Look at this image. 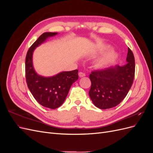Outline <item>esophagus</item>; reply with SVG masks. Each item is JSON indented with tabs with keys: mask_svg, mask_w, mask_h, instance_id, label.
Wrapping results in <instances>:
<instances>
[{
	"mask_svg": "<svg viewBox=\"0 0 153 153\" xmlns=\"http://www.w3.org/2000/svg\"><path fill=\"white\" fill-rule=\"evenodd\" d=\"M78 75H79V76H80V77L85 76V73H83V72H79V73H78Z\"/></svg>",
	"mask_w": 153,
	"mask_h": 153,
	"instance_id": "1",
	"label": "esophagus"
}]
</instances>
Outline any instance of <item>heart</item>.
<instances>
[{
  "instance_id": "obj_1",
  "label": "heart",
  "mask_w": 153,
  "mask_h": 153,
  "mask_svg": "<svg viewBox=\"0 0 153 153\" xmlns=\"http://www.w3.org/2000/svg\"><path fill=\"white\" fill-rule=\"evenodd\" d=\"M116 57H117V55L115 53L110 54L108 57L100 59V60H98V61L96 63V66L97 68H103L106 65H108L112 60L115 59Z\"/></svg>"
}]
</instances>
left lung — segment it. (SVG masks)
I'll use <instances>...</instances> for the list:
<instances>
[{
  "instance_id": "1",
  "label": "left lung",
  "mask_w": 153,
  "mask_h": 153,
  "mask_svg": "<svg viewBox=\"0 0 153 153\" xmlns=\"http://www.w3.org/2000/svg\"><path fill=\"white\" fill-rule=\"evenodd\" d=\"M127 64L92 71L89 75L91 87L89 94L94 105L100 109L113 108L126 96L135 77V63L128 48Z\"/></svg>"
}]
</instances>
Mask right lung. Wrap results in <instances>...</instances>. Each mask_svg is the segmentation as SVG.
<instances>
[{
    "mask_svg": "<svg viewBox=\"0 0 153 153\" xmlns=\"http://www.w3.org/2000/svg\"><path fill=\"white\" fill-rule=\"evenodd\" d=\"M57 32H45L31 45L25 57V78L31 94L42 106L51 109L59 107L65 101L69 89L78 78V69L64 71L52 77H43L37 74L32 66V57L35 48L47 38Z\"/></svg>",
    "mask_w": 153,
    "mask_h": 153,
    "instance_id": "1",
    "label": "right lung"
}]
</instances>
